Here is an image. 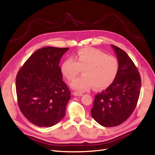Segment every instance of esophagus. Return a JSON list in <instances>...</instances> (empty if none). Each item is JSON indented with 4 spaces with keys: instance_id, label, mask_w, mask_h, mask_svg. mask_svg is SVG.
Returning <instances> with one entry per match:
<instances>
[{
    "instance_id": "esophagus-1",
    "label": "esophagus",
    "mask_w": 155,
    "mask_h": 155,
    "mask_svg": "<svg viewBox=\"0 0 155 155\" xmlns=\"http://www.w3.org/2000/svg\"><path fill=\"white\" fill-rule=\"evenodd\" d=\"M74 95L76 97H81L83 95V93H81V92H78V91H76L74 93Z\"/></svg>"
}]
</instances>
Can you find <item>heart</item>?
Wrapping results in <instances>:
<instances>
[{
    "label": "heart",
    "instance_id": "b5f03b06",
    "mask_svg": "<svg viewBox=\"0 0 155 155\" xmlns=\"http://www.w3.org/2000/svg\"><path fill=\"white\" fill-rule=\"evenodd\" d=\"M83 68V75L71 83L74 89L86 91L94 86L102 89L109 86L116 78L118 62L113 56H108L99 49L86 47L80 49L74 55L62 62L61 71L68 81L75 78Z\"/></svg>",
    "mask_w": 155,
    "mask_h": 155
}]
</instances>
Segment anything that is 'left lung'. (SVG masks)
<instances>
[{"label": "left lung", "instance_id": "1", "mask_svg": "<svg viewBox=\"0 0 155 155\" xmlns=\"http://www.w3.org/2000/svg\"><path fill=\"white\" fill-rule=\"evenodd\" d=\"M117 54L118 71L106 90L95 95L91 116L103 127L122 124L135 109L140 92L141 78L138 69L123 50L111 45Z\"/></svg>", "mask_w": 155, "mask_h": 155}]
</instances>
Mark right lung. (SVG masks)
<instances>
[{"instance_id": "obj_1", "label": "right lung", "mask_w": 155, "mask_h": 155, "mask_svg": "<svg viewBox=\"0 0 155 155\" xmlns=\"http://www.w3.org/2000/svg\"><path fill=\"white\" fill-rule=\"evenodd\" d=\"M68 49L52 47L38 49L16 75L20 110L36 126L50 127L64 117L71 91L62 81L58 64Z\"/></svg>"}]
</instances>
